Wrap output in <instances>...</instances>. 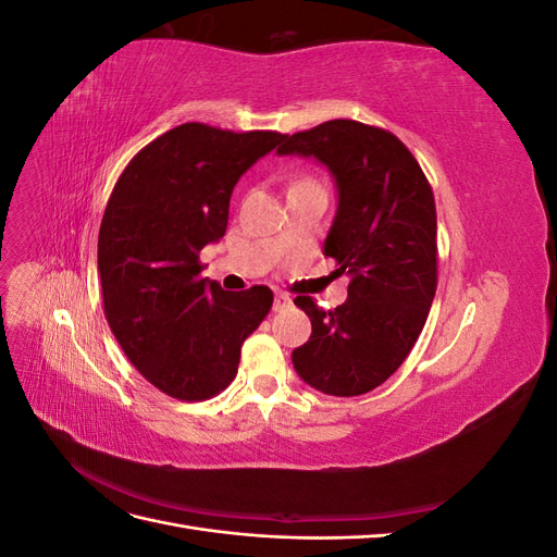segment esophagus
I'll list each match as a JSON object with an SVG mask.
<instances>
[{
  "label": "esophagus",
  "mask_w": 557,
  "mask_h": 557,
  "mask_svg": "<svg viewBox=\"0 0 557 557\" xmlns=\"http://www.w3.org/2000/svg\"><path fill=\"white\" fill-rule=\"evenodd\" d=\"M285 307H290V297L278 293V295L274 297V311H283Z\"/></svg>",
  "instance_id": "34e87169"
}]
</instances>
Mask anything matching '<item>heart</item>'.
<instances>
[{
	"label": "heart",
	"mask_w": 557,
	"mask_h": 557,
	"mask_svg": "<svg viewBox=\"0 0 557 557\" xmlns=\"http://www.w3.org/2000/svg\"><path fill=\"white\" fill-rule=\"evenodd\" d=\"M307 185H318L313 178H307V176H301V178H295L293 181V188H307ZM290 188V190H293Z\"/></svg>",
	"instance_id": "obj_1"
}]
</instances>
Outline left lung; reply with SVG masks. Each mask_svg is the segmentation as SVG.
<instances>
[{"label": "left lung", "instance_id": "1", "mask_svg": "<svg viewBox=\"0 0 557 557\" xmlns=\"http://www.w3.org/2000/svg\"><path fill=\"white\" fill-rule=\"evenodd\" d=\"M276 153L315 158L330 170L339 207L323 252L350 276L348 299L332 311L295 299L311 318V336L293 350V364L320 393L364 395L407 360L432 307V188L393 132L344 117L285 137Z\"/></svg>", "mask_w": 557, "mask_h": 557}]
</instances>
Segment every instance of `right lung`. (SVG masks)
<instances>
[{
  "instance_id": "1",
  "label": "right lung",
  "mask_w": 557,
  "mask_h": 557,
  "mask_svg": "<svg viewBox=\"0 0 557 557\" xmlns=\"http://www.w3.org/2000/svg\"><path fill=\"white\" fill-rule=\"evenodd\" d=\"M285 134L185 123L129 160L99 227L104 313L139 374L201 401L237 376L242 344L272 309L267 285L227 293L199 252L223 239L234 185Z\"/></svg>"
}]
</instances>
